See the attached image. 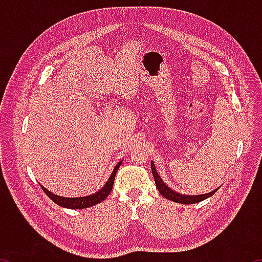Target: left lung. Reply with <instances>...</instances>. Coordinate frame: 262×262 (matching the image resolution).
I'll use <instances>...</instances> for the list:
<instances>
[{"label":"left lung","mask_w":262,"mask_h":262,"mask_svg":"<svg viewBox=\"0 0 262 262\" xmlns=\"http://www.w3.org/2000/svg\"><path fill=\"white\" fill-rule=\"evenodd\" d=\"M151 172H152L155 183H156V187L159 190V193H161L164 198L167 199V200H171V201H173V202L184 203V205H192V203H198V202L206 200V199L211 196V195L215 194L217 192V189H219V188H216V189H214L210 193L201 194V195H185V194H180V193L174 192V190L171 189L170 187H167V186L165 185V183H164L161 177H159V174L157 173V170H156V167H155V165H154V162H151Z\"/></svg>","instance_id":"1"}]
</instances>
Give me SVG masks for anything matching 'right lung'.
<instances>
[{"instance_id": "1", "label": "right lung", "mask_w": 262, "mask_h": 262, "mask_svg": "<svg viewBox=\"0 0 262 262\" xmlns=\"http://www.w3.org/2000/svg\"><path fill=\"white\" fill-rule=\"evenodd\" d=\"M122 161L119 162L117 165H115L114 170L112 172V174L107 180V183L104 185V187H101L98 192H96L95 194L88 195V196H82V198H64V196H59V195L53 194L50 190L46 189L43 186L40 185V187L42 188L43 192L46 193V195L51 200L54 201L56 205H59L61 207L64 208H69V209H84V208H89L97 205V203H100L101 201H104L106 198L108 196L111 190L113 188V184H114V178L115 174L120 167Z\"/></svg>"}]
</instances>
